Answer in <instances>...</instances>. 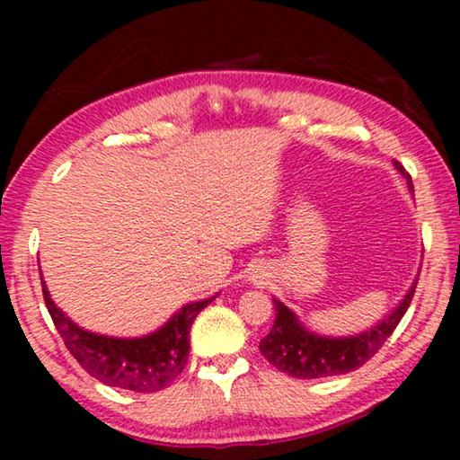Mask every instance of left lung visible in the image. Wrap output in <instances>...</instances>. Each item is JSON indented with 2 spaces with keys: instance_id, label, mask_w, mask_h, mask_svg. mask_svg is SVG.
Segmentation results:
<instances>
[{
  "instance_id": "left-lung-1",
  "label": "left lung",
  "mask_w": 460,
  "mask_h": 460,
  "mask_svg": "<svg viewBox=\"0 0 460 460\" xmlns=\"http://www.w3.org/2000/svg\"><path fill=\"white\" fill-rule=\"evenodd\" d=\"M394 163L412 190L411 173L398 161ZM414 288H417V280L392 314H387L373 329L351 337H320L316 332L307 331L282 301L274 299L276 320L272 331L260 341V351L268 358L270 364L295 379H320V376L351 373L367 364L381 349V345L392 337L395 326L400 324L402 316L411 305Z\"/></svg>"
}]
</instances>
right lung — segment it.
Returning <instances> with one entry per match:
<instances>
[{
    "label": "right lung",
    "instance_id": "1",
    "mask_svg": "<svg viewBox=\"0 0 460 460\" xmlns=\"http://www.w3.org/2000/svg\"><path fill=\"white\" fill-rule=\"evenodd\" d=\"M41 287L56 331L81 368L104 385L137 394L161 392L184 370L190 349V326L199 312L216 299L213 295L209 299L184 305L165 326L146 337L119 339L81 329L54 304L43 280Z\"/></svg>",
    "mask_w": 460,
    "mask_h": 460
}]
</instances>
